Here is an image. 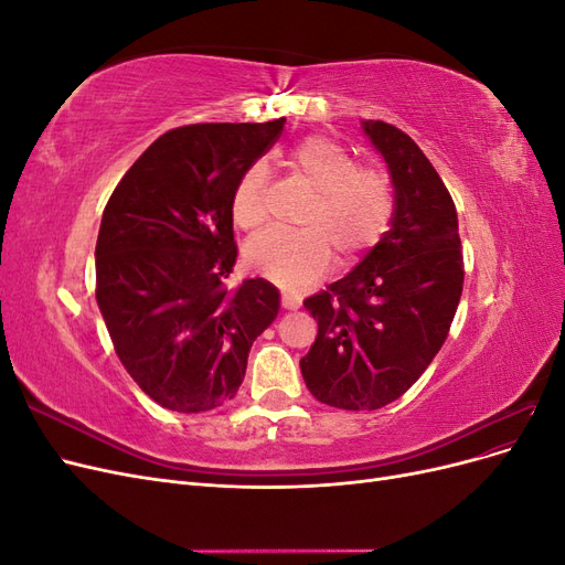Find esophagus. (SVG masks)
Returning a JSON list of instances; mask_svg holds the SVG:
<instances>
[{"label": "esophagus", "mask_w": 565, "mask_h": 565, "mask_svg": "<svg viewBox=\"0 0 565 565\" xmlns=\"http://www.w3.org/2000/svg\"><path fill=\"white\" fill-rule=\"evenodd\" d=\"M301 306V297L299 295H282V309L285 311H297Z\"/></svg>", "instance_id": "esophagus-1"}]
</instances>
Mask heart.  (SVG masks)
<instances>
[{"instance_id":"1","label":"heart","mask_w":565,"mask_h":565,"mask_svg":"<svg viewBox=\"0 0 565 565\" xmlns=\"http://www.w3.org/2000/svg\"><path fill=\"white\" fill-rule=\"evenodd\" d=\"M297 181L313 193L301 216V231L270 228L245 247L249 268L259 276L297 287L330 266L332 249L349 264L377 245L393 216V185L377 167L358 164L351 152L324 136L299 143L289 158ZM268 169H245L233 191V218L241 228H259L268 218Z\"/></svg>"}]
</instances>
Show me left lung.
<instances>
[{"mask_svg":"<svg viewBox=\"0 0 565 565\" xmlns=\"http://www.w3.org/2000/svg\"><path fill=\"white\" fill-rule=\"evenodd\" d=\"M363 129L391 172V228L347 278L303 301L318 322L303 382L339 409L401 398L440 351L465 285L457 210L434 164L398 127Z\"/></svg>","mask_w":565,"mask_h":565,"instance_id":"obj_1","label":"left lung"}]
</instances>
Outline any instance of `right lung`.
<instances>
[{
	"label": "right lung",
	"mask_w": 565,
	"mask_h": 565,
	"mask_svg": "<svg viewBox=\"0 0 565 565\" xmlns=\"http://www.w3.org/2000/svg\"><path fill=\"white\" fill-rule=\"evenodd\" d=\"M285 119L204 122L162 134L115 191L96 241V301L113 347L146 396L207 413L243 384L247 355L276 320L264 278L228 289L237 259L233 191L280 139Z\"/></svg>",
	"instance_id": "1"
}]
</instances>
